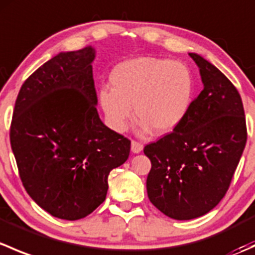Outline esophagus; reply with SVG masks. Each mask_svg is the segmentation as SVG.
<instances>
[{
	"instance_id": "esophagus-1",
	"label": "esophagus",
	"mask_w": 255,
	"mask_h": 255,
	"mask_svg": "<svg viewBox=\"0 0 255 255\" xmlns=\"http://www.w3.org/2000/svg\"><path fill=\"white\" fill-rule=\"evenodd\" d=\"M143 150V144L137 140H132V151L133 153H140Z\"/></svg>"
}]
</instances>
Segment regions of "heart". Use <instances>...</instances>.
Listing matches in <instances>:
<instances>
[{
	"instance_id": "obj_1",
	"label": "heart",
	"mask_w": 255,
	"mask_h": 255,
	"mask_svg": "<svg viewBox=\"0 0 255 255\" xmlns=\"http://www.w3.org/2000/svg\"><path fill=\"white\" fill-rule=\"evenodd\" d=\"M112 89L100 91V104L107 122L123 132L135 115L143 128L151 127L159 134L174 130L184 121L194 97V78L185 64L169 59L142 56L115 68Z\"/></svg>"
}]
</instances>
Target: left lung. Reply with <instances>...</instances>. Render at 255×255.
Here are the masks:
<instances>
[{
  "label": "left lung",
  "mask_w": 255,
  "mask_h": 255,
  "mask_svg": "<svg viewBox=\"0 0 255 255\" xmlns=\"http://www.w3.org/2000/svg\"><path fill=\"white\" fill-rule=\"evenodd\" d=\"M204 90L181 123L144 146L151 169L146 192L151 204L174 220L206 215L223 199L247 142L241 95L215 65L190 53Z\"/></svg>",
  "instance_id": "left-lung-1"
}]
</instances>
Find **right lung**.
Returning <instances> with one entry per match:
<instances>
[{
	"mask_svg": "<svg viewBox=\"0 0 255 255\" xmlns=\"http://www.w3.org/2000/svg\"><path fill=\"white\" fill-rule=\"evenodd\" d=\"M87 47L60 53L22 85L9 139L25 191L54 217H86L106 199L109 174L129 156L130 140L97 113Z\"/></svg>",
	"mask_w": 255,
	"mask_h": 255,
	"instance_id": "add662e5",
	"label": "right lung"
}]
</instances>
